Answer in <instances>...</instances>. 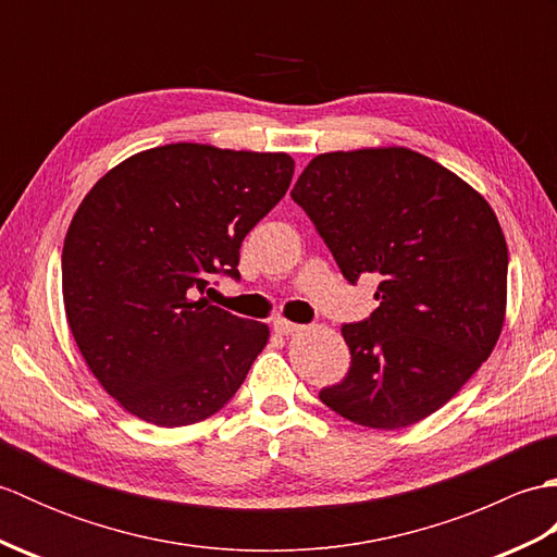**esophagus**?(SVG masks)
<instances>
[{"label": "esophagus", "instance_id": "1", "mask_svg": "<svg viewBox=\"0 0 557 557\" xmlns=\"http://www.w3.org/2000/svg\"><path fill=\"white\" fill-rule=\"evenodd\" d=\"M272 330H275L277 335H294V333H299L301 325L299 323H292V321H285V318H277V321L272 323Z\"/></svg>", "mask_w": 557, "mask_h": 557}]
</instances>
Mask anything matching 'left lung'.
<instances>
[{
  "mask_svg": "<svg viewBox=\"0 0 557 557\" xmlns=\"http://www.w3.org/2000/svg\"><path fill=\"white\" fill-rule=\"evenodd\" d=\"M292 198L351 285L381 280L371 318L342 325L351 366L321 401L381 431L431 417L503 333L507 244L488 200L399 146L315 156Z\"/></svg>",
  "mask_w": 557,
  "mask_h": 557,
  "instance_id": "8db88e82",
  "label": "left lung"
}]
</instances>
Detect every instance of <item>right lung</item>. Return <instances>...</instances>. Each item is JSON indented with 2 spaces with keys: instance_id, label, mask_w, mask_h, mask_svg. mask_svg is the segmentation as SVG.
<instances>
[{
  "instance_id": "obj_1",
  "label": "right lung",
  "mask_w": 557,
  "mask_h": 557,
  "mask_svg": "<svg viewBox=\"0 0 557 557\" xmlns=\"http://www.w3.org/2000/svg\"><path fill=\"white\" fill-rule=\"evenodd\" d=\"M292 174L287 152L170 144L126 158L81 200L62 251L66 321L128 413L176 429L242 387L270 330L203 292L218 272L239 280L244 236Z\"/></svg>"
}]
</instances>
